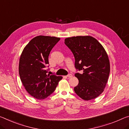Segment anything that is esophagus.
<instances>
[{
    "mask_svg": "<svg viewBox=\"0 0 129 129\" xmlns=\"http://www.w3.org/2000/svg\"><path fill=\"white\" fill-rule=\"evenodd\" d=\"M67 77H72V74H68L67 76Z\"/></svg>",
    "mask_w": 129,
    "mask_h": 129,
    "instance_id": "34e87169",
    "label": "esophagus"
}]
</instances>
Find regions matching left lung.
I'll return each mask as SVG.
<instances>
[{
	"label": "left lung",
	"mask_w": 129,
	"mask_h": 129,
	"mask_svg": "<svg viewBox=\"0 0 129 129\" xmlns=\"http://www.w3.org/2000/svg\"><path fill=\"white\" fill-rule=\"evenodd\" d=\"M64 42L74 55L76 68L83 71L75 75L79 80L75 93L84 101L95 99L105 90L109 79L110 65L107 52L91 36L68 37Z\"/></svg>",
	"instance_id": "obj_1"
}]
</instances>
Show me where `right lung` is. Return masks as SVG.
<instances>
[{"label":"right lung","instance_id":"1","mask_svg":"<svg viewBox=\"0 0 129 129\" xmlns=\"http://www.w3.org/2000/svg\"><path fill=\"white\" fill-rule=\"evenodd\" d=\"M60 40L56 37L38 36L26 45L19 62L20 79L27 92L36 99H44L54 91L62 76L47 74L46 66L54 46Z\"/></svg>","mask_w":129,"mask_h":129}]
</instances>
